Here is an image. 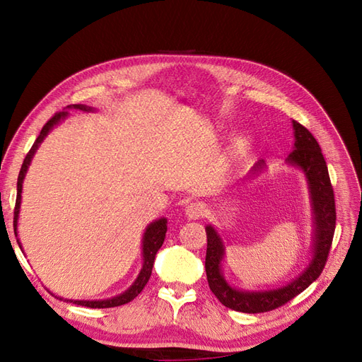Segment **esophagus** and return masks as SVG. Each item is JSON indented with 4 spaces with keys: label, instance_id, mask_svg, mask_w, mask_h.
Returning <instances> with one entry per match:
<instances>
[{
    "label": "esophagus",
    "instance_id": "34e87169",
    "mask_svg": "<svg viewBox=\"0 0 362 362\" xmlns=\"http://www.w3.org/2000/svg\"><path fill=\"white\" fill-rule=\"evenodd\" d=\"M184 213L189 218H192V221H196V218H201L204 216L205 206L201 202H192V204L185 206Z\"/></svg>",
    "mask_w": 362,
    "mask_h": 362
}]
</instances>
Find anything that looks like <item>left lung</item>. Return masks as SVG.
<instances>
[{
  "mask_svg": "<svg viewBox=\"0 0 362 362\" xmlns=\"http://www.w3.org/2000/svg\"><path fill=\"white\" fill-rule=\"evenodd\" d=\"M294 144L293 151L286 158V164L299 169L308 185L311 218H313V242L310 259L300 273H298L286 286L267 290H243L234 287L225 278L222 262L225 259V243L214 225H206V257L205 272L208 286L226 308L240 313H266L287 303L320 276L329 254L335 231V201L334 190L327 173L326 161L322 149L308 129L296 120H291ZM266 170V163L259 160L246 175V180L258 177Z\"/></svg>",
  "mask_w": 362,
  "mask_h": 362,
  "instance_id": "left-lung-1",
  "label": "left lung"
}]
</instances>
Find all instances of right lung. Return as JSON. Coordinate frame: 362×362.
I'll return each instance as SVG.
<instances>
[{
  "label": "right lung",
  "instance_id": "1",
  "mask_svg": "<svg viewBox=\"0 0 362 362\" xmlns=\"http://www.w3.org/2000/svg\"><path fill=\"white\" fill-rule=\"evenodd\" d=\"M69 110H83V112H95L93 107H89V105H84V104H74V105H68L64 110L59 112L54 115L48 122L43 125L42 131L39 137L36 139L35 144H33L30 152L27 154V157L24 158V163H23V168H21L19 170V177H18V194H16V205H15V217H13V226H15V235H16V242L21 247V250L23 249V243H21V240L18 238V221H19V211H21V201H23V184H24V180H25V175H27V170L30 168L31 164V160L33 157H35V154L37 152L39 146L43 140H45V137L51 133V131L56 128L60 122H63L64 119H66L69 116ZM166 231H168V218L166 217H160L157 218V221L151 222L146 228H145V233H144V237H141V259H144V262H141V269L139 272L137 278L134 279V282L131 284V286L124 291L120 293L117 296H115V298H108V299H101V300H74V299H64L66 302H72L75 305H81V306H87V308H113V306H119V305H124V303H128L133 300L136 296L144 290V287L146 286V282L149 281L151 278V273H152V266H154V261H156V255L158 249L161 247L164 238H166ZM59 299L63 300V298H60V296H57Z\"/></svg>",
  "mask_w": 362,
  "mask_h": 362
}]
</instances>
